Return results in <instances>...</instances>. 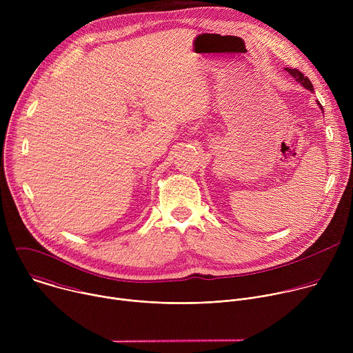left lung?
Here are the masks:
<instances>
[{
	"label": "left lung",
	"mask_w": 353,
	"mask_h": 353,
	"mask_svg": "<svg viewBox=\"0 0 353 353\" xmlns=\"http://www.w3.org/2000/svg\"><path fill=\"white\" fill-rule=\"evenodd\" d=\"M285 70H286V71H288V72H289V74H290V75H292V77H293V78H294V79H296L301 86H305V88H306V89H309L310 92H313V90H314V89H313V85H312V82H310V79H309L307 77H305L303 74H301L299 70H296V68H285ZM319 106H320V108H323L320 103H319ZM323 113H324V112H323Z\"/></svg>",
	"instance_id": "left-lung-1"
}]
</instances>
